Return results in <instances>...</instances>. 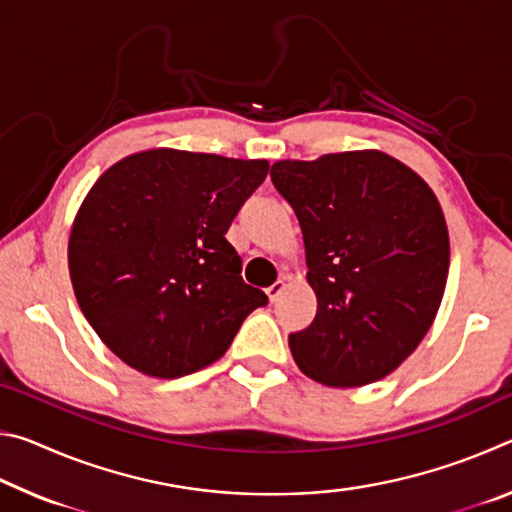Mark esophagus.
I'll return each mask as SVG.
<instances>
[{
	"label": "esophagus",
	"instance_id": "1",
	"mask_svg": "<svg viewBox=\"0 0 512 512\" xmlns=\"http://www.w3.org/2000/svg\"><path fill=\"white\" fill-rule=\"evenodd\" d=\"M284 287H287V284H284V280H277V282H273L271 287L266 289V296H268V300L275 302L277 298H280V296H282V291H284Z\"/></svg>",
	"mask_w": 512,
	"mask_h": 512
}]
</instances>
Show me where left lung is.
<instances>
[{
    "instance_id": "obj_1",
    "label": "left lung",
    "mask_w": 512,
    "mask_h": 512,
    "mask_svg": "<svg viewBox=\"0 0 512 512\" xmlns=\"http://www.w3.org/2000/svg\"><path fill=\"white\" fill-rule=\"evenodd\" d=\"M271 180L300 221L318 298L314 323L289 334L298 368L336 388L391 375L445 293L449 235L436 194L381 151L280 160Z\"/></svg>"
}]
</instances>
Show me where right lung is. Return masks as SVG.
<instances>
[{"label":"right lung","instance_id":"1","mask_svg":"<svg viewBox=\"0 0 512 512\" xmlns=\"http://www.w3.org/2000/svg\"><path fill=\"white\" fill-rule=\"evenodd\" d=\"M266 173V160L151 149L94 183L69 232V277L121 361L149 377L189 375L221 359L266 305L225 239Z\"/></svg>","mask_w":512,"mask_h":512}]
</instances>
